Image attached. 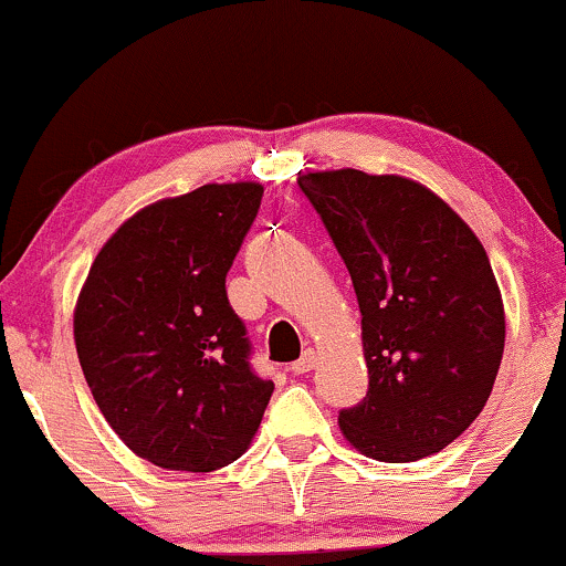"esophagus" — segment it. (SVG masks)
I'll return each mask as SVG.
<instances>
[{
	"label": "esophagus",
	"instance_id": "esophagus-1",
	"mask_svg": "<svg viewBox=\"0 0 566 566\" xmlns=\"http://www.w3.org/2000/svg\"><path fill=\"white\" fill-rule=\"evenodd\" d=\"M313 368H316V352H311V348H307V352L302 354L294 365H291V370H294L296 376H300V373H311Z\"/></svg>",
	"mask_w": 566,
	"mask_h": 566
}]
</instances>
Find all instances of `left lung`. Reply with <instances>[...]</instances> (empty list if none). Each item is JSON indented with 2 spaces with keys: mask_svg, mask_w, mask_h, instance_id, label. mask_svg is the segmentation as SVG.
<instances>
[{
  "mask_svg": "<svg viewBox=\"0 0 566 566\" xmlns=\"http://www.w3.org/2000/svg\"><path fill=\"white\" fill-rule=\"evenodd\" d=\"M363 313L368 395L340 409L363 455L441 452L488 403L504 354V305L474 231L422 185L343 168L300 177Z\"/></svg>",
  "mask_w": 566,
  "mask_h": 566,
  "instance_id": "left-lung-1",
  "label": "left lung"
}]
</instances>
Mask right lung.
<instances>
[{
    "mask_svg": "<svg viewBox=\"0 0 566 566\" xmlns=\"http://www.w3.org/2000/svg\"><path fill=\"white\" fill-rule=\"evenodd\" d=\"M255 182L203 185L133 214L103 244L75 307V352L103 417L138 458L171 471L234 463L275 384L226 275L259 214Z\"/></svg>",
    "mask_w": 566,
    "mask_h": 566,
    "instance_id": "add662e5",
    "label": "right lung"
}]
</instances>
